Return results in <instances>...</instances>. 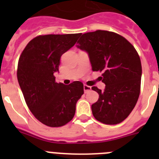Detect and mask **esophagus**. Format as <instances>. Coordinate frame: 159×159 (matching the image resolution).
<instances>
[{
  "label": "esophagus",
  "instance_id": "34e87169",
  "mask_svg": "<svg viewBox=\"0 0 159 159\" xmlns=\"http://www.w3.org/2000/svg\"><path fill=\"white\" fill-rule=\"evenodd\" d=\"M84 92H85V93H87V92H88L89 91H91V90H92V87L88 86V85H84Z\"/></svg>",
  "mask_w": 159,
  "mask_h": 159
}]
</instances>
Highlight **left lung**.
Wrapping results in <instances>:
<instances>
[{
    "label": "left lung",
    "instance_id": "8db88e82",
    "mask_svg": "<svg viewBox=\"0 0 159 159\" xmlns=\"http://www.w3.org/2000/svg\"><path fill=\"white\" fill-rule=\"evenodd\" d=\"M77 48L88 52L93 71H102L104 91L97 87L99 99L92 105L96 120L114 125L123 122L134 109L140 93L142 65L131 43L116 32L104 30L87 32Z\"/></svg>",
    "mask_w": 159,
    "mask_h": 159
}]
</instances>
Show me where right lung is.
Here are the masks:
<instances>
[{
  "label": "right lung",
  "instance_id": "obj_1",
  "mask_svg": "<svg viewBox=\"0 0 159 159\" xmlns=\"http://www.w3.org/2000/svg\"><path fill=\"white\" fill-rule=\"evenodd\" d=\"M81 33L38 36L28 43L19 58L17 80L25 102L43 124L62 127L73 119L84 84L56 82L60 57L75 45Z\"/></svg>",
  "mask_w": 159,
  "mask_h": 159
}]
</instances>
